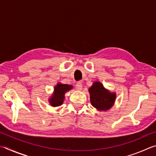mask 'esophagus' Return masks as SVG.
I'll return each instance as SVG.
<instances>
[{"label":"esophagus","instance_id":"1","mask_svg":"<svg viewBox=\"0 0 156 156\" xmlns=\"http://www.w3.org/2000/svg\"><path fill=\"white\" fill-rule=\"evenodd\" d=\"M76 88L77 90H81L82 88H83V84H82L80 82H78V83H76Z\"/></svg>","mask_w":156,"mask_h":156}]
</instances>
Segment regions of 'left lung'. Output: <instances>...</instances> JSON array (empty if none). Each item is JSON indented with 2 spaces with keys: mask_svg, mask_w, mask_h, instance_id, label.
Here are the masks:
<instances>
[{
  "mask_svg": "<svg viewBox=\"0 0 156 156\" xmlns=\"http://www.w3.org/2000/svg\"><path fill=\"white\" fill-rule=\"evenodd\" d=\"M91 103L100 111H106L113 106L115 94L110 93L99 82H95L89 89Z\"/></svg>",
  "mask_w": 156,
  "mask_h": 156,
  "instance_id": "left-lung-1",
  "label": "left lung"
}]
</instances>
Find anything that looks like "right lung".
<instances>
[{"label":"right lung","instance_id":"1","mask_svg":"<svg viewBox=\"0 0 156 156\" xmlns=\"http://www.w3.org/2000/svg\"><path fill=\"white\" fill-rule=\"evenodd\" d=\"M72 89V85L64 84H58L54 87V93L53 94L49 102L53 107H58L61 105L65 98V92Z\"/></svg>","mask_w":156,"mask_h":156}]
</instances>
